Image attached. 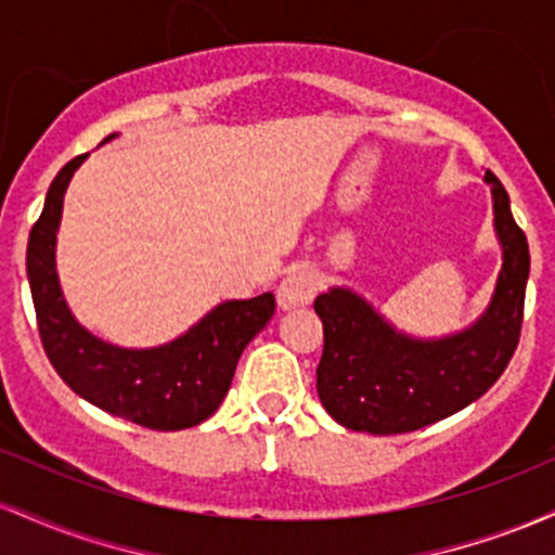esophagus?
Returning <instances> with one entry per match:
<instances>
[{
	"mask_svg": "<svg viewBox=\"0 0 555 555\" xmlns=\"http://www.w3.org/2000/svg\"><path fill=\"white\" fill-rule=\"evenodd\" d=\"M315 292H318V282L313 273L308 269H292L282 279V284H279L276 289L279 308L292 310V308H302V305H310L313 302Z\"/></svg>",
	"mask_w": 555,
	"mask_h": 555,
	"instance_id": "esophagus-1",
	"label": "esophagus"
}]
</instances>
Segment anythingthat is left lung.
Listing matches in <instances>:
<instances>
[{
    "label": "left lung",
    "mask_w": 555,
    "mask_h": 555,
    "mask_svg": "<svg viewBox=\"0 0 555 555\" xmlns=\"http://www.w3.org/2000/svg\"><path fill=\"white\" fill-rule=\"evenodd\" d=\"M493 193L503 266L488 310L443 339H412L352 289L315 297L323 321L318 397L336 423L373 436L420 430L480 399L506 371L519 344L530 247L512 216L508 193L486 171Z\"/></svg>",
    "instance_id": "obj_1"
}]
</instances>
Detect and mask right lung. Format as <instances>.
Segmentation results:
<instances>
[{
    "label": "right lung",
    "mask_w": 555,
    "mask_h": 555,
    "mask_svg": "<svg viewBox=\"0 0 555 555\" xmlns=\"http://www.w3.org/2000/svg\"><path fill=\"white\" fill-rule=\"evenodd\" d=\"M86 158L75 156L60 169L28 237L25 266L43 352L60 378L99 410L151 430L193 428L219 410L240 354L271 321L276 299L271 292L229 299L180 339L154 349H122L95 339L69 313L54 263L62 201Z\"/></svg>",
    "instance_id": "add662e5"
}]
</instances>
